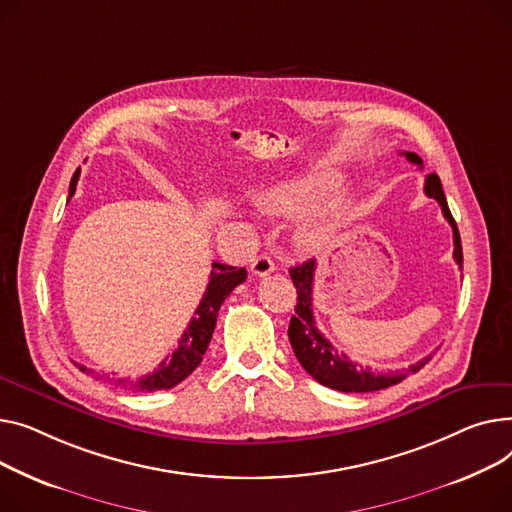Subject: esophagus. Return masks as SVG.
Here are the masks:
<instances>
[{"instance_id": "1", "label": "esophagus", "mask_w": 512, "mask_h": 512, "mask_svg": "<svg viewBox=\"0 0 512 512\" xmlns=\"http://www.w3.org/2000/svg\"><path fill=\"white\" fill-rule=\"evenodd\" d=\"M252 275H256V277H266V275H270L275 270V262H273V258L270 256H266V254H262V256H258L254 262H252Z\"/></svg>"}]
</instances>
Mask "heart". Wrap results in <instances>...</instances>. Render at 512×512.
I'll use <instances>...</instances> for the list:
<instances>
[{
    "mask_svg": "<svg viewBox=\"0 0 512 512\" xmlns=\"http://www.w3.org/2000/svg\"><path fill=\"white\" fill-rule=\"evenodd\" d=\"M341 184L343 173L337 167L316 163L264 186L256 200L258 206L270 217H293L304 213L306 208L314 206L322 197L333 194ZM347 208L349 206L341 196H330L318 204L299 223L297 242L308 250H316L326 244L330 235L343 225Z\"/></svg>",
    "mask_w": 512,
    "mask_h": 512,
    "instance_id": "heart-1",
    "label": "heart"
}]
</instances>
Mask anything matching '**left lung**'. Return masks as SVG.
I'll return each instance as SVG.
<instances>
[{"instance_id":"1","label":"left lung","mask_w":512,"mask_h":512,"mask_svg":"<svg viewBox=\"0 0 512 512\" xmlns=\"http://www.w3.org/2000/svg\"><path fill=\"white\" fill-rule=\"evenodd\" d=\"M403 155L407 157V161L422 167V159H419L415 153H403ZM424 192H426V196L438 200V204L442 206L444 219L450 223V227H453V239H455L453 256L461 268V264H463L461 235H459L453 215H450L446 196L442 192L440 177L436 173L426 175ZM314 273H316L314 260H306L304 264L293 266L289 270L293 285L297 289L295 316H291V322H289V341H291L295 357L299 359V364L304 366V370L314 380H318L320 384H324L328 388L341 390V393H374V390H382V388H388L393 384H399L401 380L407 378V374L419 372L430 362V357H424L403 372H388V374L372 372L368 366L353 364L345 353H339L333 345L324 339V335L316 326L314 312H312Z\"/></svg>"}]
</instances>
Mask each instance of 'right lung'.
<instances>
[{
	"label": "right lung",
	"instance_id": "add662e5",
	"mask_svg": "<svg viewBox=\"0 0 512 512\" xmlns=\"http://www.w3.org/2000/svg\"><path fill=\"white\" fill-rule=\"evenodd\" d=\"M80 177V167L72 175L70 182V196L76 192V184ZM248 277L246 268H235L221 262H213V270H210V281L206 285V291L200 299V306L194 312V318L190 320L188 328L184 330L182 339H179L177 349L171 353V357H165L159 370L153 374L142 376L138 380H117V384H124V388L142 390V393H153V390H167L177 386L182 380H186L202 362V355L206 353V347L213 339V330L217 326V316L221 310V304L227 299V295ZM84 374H90L93 370L76 364Z\"/></svg>",
	"mask_w": 512,
	"mask_h": 512
}]
</instances>
